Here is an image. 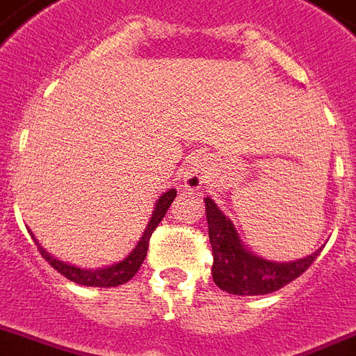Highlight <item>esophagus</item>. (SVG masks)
Wrapping results in <instances>:
<instances>
[{
	"label": "esophagus",
	"mask_w": 356,
	"mask_h": 356,
	"mask_svg": "<svg viewBox=\"0 0 356 356\" xmlns=\"http://www.w3.org/2000/svg\"><path fill=\"white\" fill-rule=\"evenodd\" d=\"M207 177V166H205V159L203 156H192L186 162V166L183 170V181L184 186L190 190L200 188L205 183Z\"/></svg>",
	"instance_id": "34e87169"
}]
</instances>
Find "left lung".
<instances>
[{
	"label": "left lung",
	"instance_id": "obj_1",
	"mask_svg": "<svg viewBox=\"0 0 356 356\" xmlns=\"http://www.w3.org/2000/svg\"><path fill=\"white\" fill-rule=\"evenodd\" d=\"M205 211L209 241L213 246V280L222 291L232 295H267L278 291L302 275L321 252L319 248L297 261H268L244 248L232 220L211 197H205Z\"/></svg>",
	"mask_w": 356,
	"mask_h": 356
}]
</instances>
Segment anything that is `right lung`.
I'll list each match as a JSON object with an SVG mask.
<instances>
[{"label":"right lung","mask_w":356,"mask_h":356,"mask_svg":"<svg viewBox=\"0 0 356 356\" xmlns=\"http://www.w3.org/2000/svg\"><path fill=\"white\" fill-rule=\"evenodd\" d=\"M177 196V190L172 188L164 192L162 196L159 197V202L154 205L153 216H151V220H149L147 227H145V232H143L142 238H140V243L136 244V248L130 252L129 256L124 257L123 261L115 263V265H110V267L104 268H80L74 267V265H69V263H63L56 259L54 256H50L48 252L37 243V238L33 237V233H31V237L39 246V252L42 254L46 261L50 263L51 267L56 268L58 273L65 276V278H69L70 282H74V284H81V286H93V287H115L121 286L124 282H129L132 276L140 270L142 267L143 259L147 256V248H149V238L153 235V232L156 229L162 218H164V214L170 209L172 202Z\"/></svg>","instance_id":"add662e5"}]
</instances>
